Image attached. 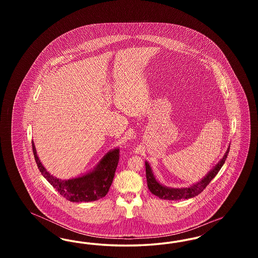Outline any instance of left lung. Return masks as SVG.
<instances>
[{
    "instance_id": "1",
    "label": "left lung",
    "mask_w": 258,
    "mask_h": 258,
    "mask_svg": "<svg viewBox=\"0 0 258 258\" xmlns=\"http://www.w3.org/2000/svg\"><path fill=\"white\" fill-rule=\"evenodd\" d=\"M228 153H229V148L227 149L225 155L223 156L221 161L211 171L209 172L208 174L206 175V177H204L200 182H198L197 184H192L188 187H183V188H170V187H166V186H163L162 184H160L155 179L149 163L145 162L148 188L156 197H159L160 199H165V200H181V199H187V198L197 197L204 190V188L208 185L209 183L221 170L222 165L224 164L225 160L227 158Z\"/></svg>"
}]
</instances>
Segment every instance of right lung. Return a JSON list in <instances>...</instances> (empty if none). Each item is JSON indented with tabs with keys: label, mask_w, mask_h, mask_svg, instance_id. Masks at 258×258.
<instances>
[{
	"label": "right lung",
	"mask_w": 258,
	"mask_h": 258,
	"mask_svg": "<svg viewBox=\"0 0 258 258\" xmlns=\"http://www.w3.org/2000/svg\"><path fill=\"white\" fill-rule=\"evenodd\" d=\"M32 146L39 171L61 197L69 201L90 202L98 200L107 195L119 162V149L109 152L98 163L94 171L75 179L61 180L50 175V173L43 167L37 158L34 142H32Z\"/></svg>",
	"instance_id": "right-lung-1"
}]
</instances>
